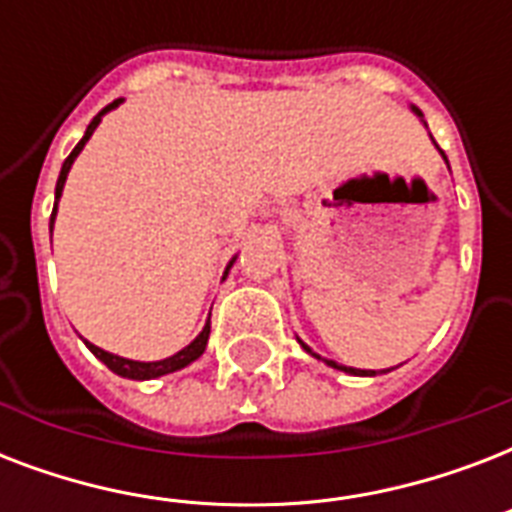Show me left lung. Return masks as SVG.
Segmentation results:
<instances>
[{"label":"left lung","instance_id":"1","mask_svg":"<svg viewBox=\"0 0 512 512\" xmlns=\"http://www.w3.org/2000/svg\"><path fill=\"white\" fill-rule=\"evenodd\" d=\"M414 114L417 116H422V111H417V108H414ZM441 154H444V151H441ZM446 159V156H444ZM300 345H303L305 350H308V353H311V348H308V345H305L303 340H300ZM313 356H316V353H313ZM329 366H335V369H342V372H348V374H374V372H364V369H353V366H340V364H335V361H327Z\"/></svg>","mask_w":512,"mask_h":512}]
</instances>
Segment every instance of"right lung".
I'll return each instance as SVG.
<instances>
[{"mask_svg":"<svg viewBox=\"0 0 512 512\" xmlns=\"http://www.w3.org/2000/svg\"><path fill=\"white\" fill-rule=\"evenodd\" d=\"M122 103V100H114L111 106H106L103 111H100L95 119L90 122V127H87V132H84V138L76 143V148L68 154V159L63 162V167H60V177H58V185H55V209H58V199H60V193H63V183H66V175L68 170H71V164H74V159L79 156V151L84 148V143L90 140V135L95 132V127L100 124V119H103V114L106 111H111V108H116ZM55 209H52V220H55ZM233 265V260H231ZM228 265V268H231ZM207 340H209V321H207V327L201 329V335L196 337V340L188 345V348H183L180 353H175V356L170 358H164V361H130V358H122V356H114V353H106L103 348H98V345H92V342H87V348L95 353V356L103 361V364L111 369V372H116L119 377H130V380H154V377H162V374H170V372H177V369H183V366H188L191 361H196V358L204 353V348H207Z\"/></svg>","mask_w":512,"mask_h":512,"instance_id":"right-lung-1","label":"right lung"}]
</instances>
